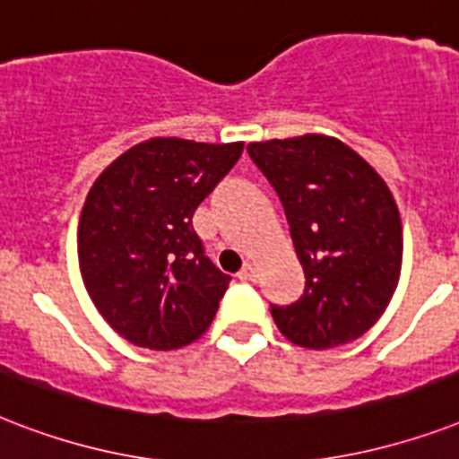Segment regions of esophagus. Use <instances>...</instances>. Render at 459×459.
I'll use <instances>...</instances> for the list:
<instances>
[{"label":"esophagus","mask_w":459,"mask_h":459,"mask_svg":"<svg viewBox=\"0 0 459 459\" xmlns=\"http://www.w3.org/2000/svg\"><path fill=\"white\" fill-rule=\"evenodd\" d=\"M238 279H240V281H255V279H257V266L252 264V262H245L243 269L238 272Z\"/></svg>","instance_id":"34e87169"}]
</instances>
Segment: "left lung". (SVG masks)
Masks as SVG:
<instances>
[{"mask_svg":"<svg viewBox=\"0 0 459 459\" xmlns=\"http://www.w3.org/2000/svg\"><path fill=\"white\" fill-rule=\"evenodd\" d=\"M247 154L279 195L305 272L300 298L272 305L276 326L312 350L357 341L398 286L403 226L391 190L335 138L252 143Z\"/></svg>","mask_w":459,"mask_h":459,"instance_id":"1","label":"left lung"}]
</instances>
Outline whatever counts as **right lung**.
<instances>
[{
  "instance_id": "add662e5",
  "label": "right lung",
  "mask_w": 459,
  "mask_h": 459,
  "mask_svg": "<svg viewBox=\"0 0 459 459\" xmlns=\"http://www.w3.org/2000/svg\"><path fill=\"white\" fill-rule=\"evenodd\" d=\"M243 143L154 138L95 180L78 226L90 298L126 341L176 350L214 319L230 276L207 257L193 214L236 166Z\"/></svg>"
}]
</instances>
